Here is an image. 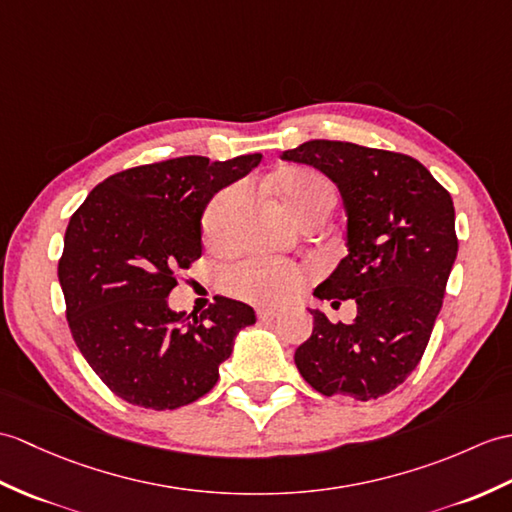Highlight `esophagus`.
<instances>
[{
    "label": "esophagus",
    "mask_w": 512,
    "mask_h": 512,
    "mask_svg": "<svg viewBox=\"0 0 512 512\" xmlns=\"http://www.w3.org/2000/svg\"><path fill=\"white\" fill-rule=\"evenodd\" d=\"M257 318H259V320H275V318H279V310H270V307H261V310H257Z\"/></svg>",
    "instance_id": "1"
}]
</instances>
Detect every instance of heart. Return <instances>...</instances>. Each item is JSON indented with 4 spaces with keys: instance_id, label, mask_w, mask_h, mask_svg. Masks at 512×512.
Instances as JSON below:
<instances>
[{
    "instance_id": "obj_1",
    "label": "heart",
    "mask_w": 512,
    "mask_h": 512,
    "mask_svg": "<svg viewBox=\"0 0 512 512\" xmlns=\"http://www.w3.org/2000/svg\"><path fill=\"white\" fill-rule=\"evenodd\" d=\"M272 194L288 209L290 216L301 224L323 222L336 209L338 194L323 174L312 170H283L270 178ZM237 202H240V187H227L209 200L202 213V235L213 246L229 240ZM303 272L283 261L248 259L229 270V290L244 301L277 305L288 301L301 288Z\"/></svg>"
}]
</instances>
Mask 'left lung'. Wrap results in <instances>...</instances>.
I'll use <instances>...</instances> for the list:
<instances>
[{
  "instance_id": "8db88e82",
  "label": "left lung",
  "mask_w": 512,
  "mask_h": 512,
  "mask_svg": "<svg viewBox=\"0 0 512 512\" xmlns=\"http://www.w3.org/2000/svg\"><path fill=\"white\" fill-rule=\"evenodd\" d=\"M281 159L329 176L347 209V248L314 290L353 299V323L310 310L314 331L294 353L303 379L325 397L371 401L406 382L430 342L458 253L447 189L417 159L349 141L312 139Z\"/></svg>"
}]
</instances>
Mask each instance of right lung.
<instances>
[{
	"instance_id": "1",
	"label": "right lung",
	"mask_w": 512,
	"mask_h": 512,
	"mask_svg": "<svg viewBox=\"0 0 512 512\" xmlns=\"http://www.w3.org/2000/svg\"><path fill=\"white\" fill-rule=\"evenodd\" d=\"M178 157L139 165L91 189L65 231L58 281L76 347L102 382L133 406L176 410L216 386L251 305L216 296L205 312H174L176 275L202 255L211 196L257 168Z\"/></svg>"
}]
</instances>
